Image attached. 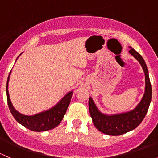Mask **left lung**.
I'll use <instances>...</instances> for the list:
<instances>
[{
	"mask_svg": "<svg viewBox=\"0 0 158 158\" xmlns=\"http://www.w3.org/2000/svg\"><path fill=\"white\" fill-rule=\"evenodd\" d=\"M131 55L133 56L142 66L145 76V90L139 104L135 109L128 112L121 114H102L97 109L92 98L89 99V109L92 122L95 128L102 133L112 136L121 135L136 128L145 117L151 101V85L150 82L148 70L144 59L137 51L130 47Z\"/></svg>",
	"mask_w": 158,
	"mask_h": 158,
	"instance_id": "1",
	"label": "left lung"
}]
</instances>
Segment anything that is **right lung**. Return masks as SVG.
Listing matches in <instances>:
<instances>
[{"label": "right lung", "mask_w": 158, "mask_h": 158, "mask_svg": "<svg viewBox=\"0 0 158 158\" xmlns=\"http://www.w3.org/2000/svg\"><path fill=\"white\" fill-rule=\"evenodd\" d=\"M10 73L11 71L10 72L8 78H7L6 92H7V98L9 109H10L11 114L14 116L15 120L20 124H21L25 128L37 132L51 130V129L58 126L61 121L63 120L65 114H66V110H67L70 101H71L73 92V91L68 92L55 106H53L49 110L42 111V112L34 114V115H24V114H20V112H18L14 109L12 103H11L8 92V82Z\"/></svg>", "instance_id": "right-lung-1"}]
</instances>
